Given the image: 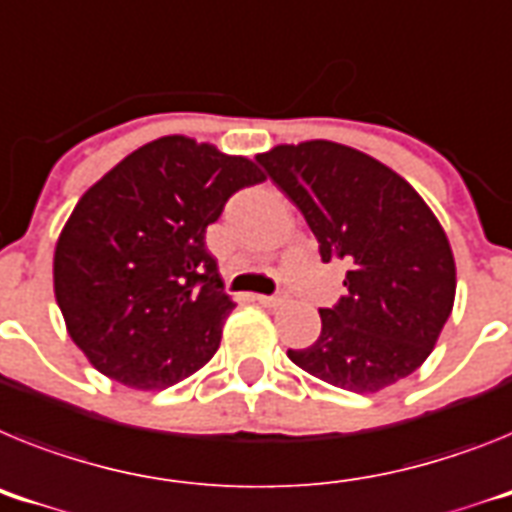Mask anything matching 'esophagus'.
<instances>
[{
  "mask_svg": "<svg viewBox=\"0 0 512 512\" xmlns=\"http://www.w3.org/2000/svg\"><path fill=\"white\" fill-rule=\"evenodd\" d=\"M256 300H259L264 308H279V305H285V298H282V295H256Z\"/></svg>",
  "mask_w": 512,
  "mask_h": 512,
  "instance_id": "34e87169",
  "label": "esophagus"
}]
</instances>
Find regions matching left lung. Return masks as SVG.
Listing matches in <instances>:
<instances>
[{
    "label": "left lung",
    "mask_w": 512,
    "mask_h": 512,
    "mask_svg": "<svg viewBox=\"0 0 512 512\" xmlns=\"http://www.w3.org/2000/svg\"><path fill=\"white\" fill-rule=\"evenodd\" d=\"M256 163L303 212L321 259L349 266L347 295L318 310L321 336L287 357L355 393L412 375L456 300L451 243L425 199L388 165L329 139L277 144Z\"/></svg>",
    "instance_id": "8db88e82"
}]
</instances>
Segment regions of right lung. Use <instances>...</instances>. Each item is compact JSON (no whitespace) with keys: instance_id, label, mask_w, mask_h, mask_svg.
<instances>
[{"instance_id":"1","label":"right lung","mask_w":512,"mask_h":512,"mask_svg":"<svg viewBox=\"0 0 512 512\" xmlns=\"http://www.w3.org/2000/svg\"><path fill=\"white\" fill-rule=\"evenodd\" d=\"M259 165L191 137H160L93 183L56 240L54 295L95 370L160 391L204 368L235 303L204 233Z\"/></svg>"}]
</instances>
